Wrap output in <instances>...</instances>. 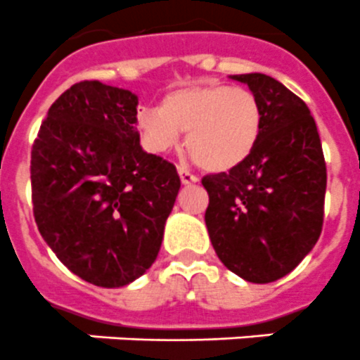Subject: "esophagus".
Returning a JSON list of instances; mask_svg holds the SVG:
<instances>
[{
	"label": "esophagus",
	"mask_w": 360,
	"mask_h": 360,
	"mask_svg": "<svg viewBox=\"0 0 360 360\" xmlns=\"http://www.w3.org/2000/svg\"><path fill=\"white\" fill-rule=\"evenodd\" d=\"M177 172H179L181 183H183L184 186H186V184H195V183H199V179H198V177L193 176V174H190V172L186 170V168L179 167V168H177Z\"/></svg>",
	"instance_id": "esophagus-1"
}]
</instances>
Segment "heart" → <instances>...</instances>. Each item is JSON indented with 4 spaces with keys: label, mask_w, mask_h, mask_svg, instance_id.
<instances>
[{
    "label": "heart",
    "mask_w": 360,
    "mask_h": 360,
    "mask_svg": "<svg viewBox=\"0 0 360 360\" xmlns=\"http://www.w3.org/2000/svg\"><path fill=\"white\" fill-rule=\"evenodd\" d=\"M137 124L154 152H168L186 132V146L208 172H230L254 154L262 134V106L252 90L224 83L168 92L161 108H143Z\"/></svg>",
    "instance_id": "b5f03b06"
}]
</instances>
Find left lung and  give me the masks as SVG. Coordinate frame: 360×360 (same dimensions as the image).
Instances as JSON below:
<instances>
[{
	"label": "left lung",
	"mask_w": 360,
	"mask_h": 360,
	"mask_svg": "<svg viewBox=\"0 0 360 360\" xmlns=\"http://www.w3.org/2000/svg\"><path fill=\"white\" fill-rule=\"evenodd\" d=\"M262 106L254 154L226 174L202 177L205 223L224 266L248 283L281 279L310 254L323 230L326 162L301 98L266 74H239Z\"/></svg>",
	"instance_id": "obj_1"
}]
</instances>
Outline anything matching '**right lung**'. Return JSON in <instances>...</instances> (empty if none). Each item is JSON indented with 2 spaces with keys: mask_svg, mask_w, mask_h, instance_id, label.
Instances as JSON below:
<instances>
[{
  "mask_svg": "<svg viewBox=\"0 0 360 360\" xmlns=\"http://www.w3.org/2000/svg\"><path fill=\"white\" fill-rule=\"evenodd\" d=\"M34 217L65 266L103 288L127 286L159 254L181 179L146 154L137 96L81 81L49 108L30 161Z\"/></svg>",
  "mask_w": 360,
  "mask_h": 360,
  "instance_id": "add662e5",
  "label": "right lung"
}]
</instances>
